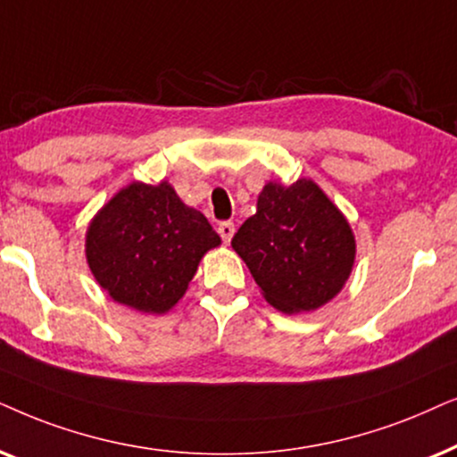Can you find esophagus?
<instances>
[{"instance_id":"1","label":"esophagus","mask_w":457,"mask_h":457,"mask_svg":"<svg viewBox=\"0 0 457 457\" xmlns=\"http://www.w3.org/2000/svg\"><path fill=\"white\" fill-rule=\"evenodd\" d=\"M217 232H219V236H221V240L225 242V245H229V242H232V236L236 232V228H234L232 221H221V223H219Z\"/></svg>"}]
</instances>
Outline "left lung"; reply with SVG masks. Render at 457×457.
Listing matches in <instances>:
<instances>
[{"label": "left lung", "mask_w": 457, "mask_h": 457, "mask_svg": "<svg viewBox=\"0 0 457 457\" xmlns=\"http://www.w3.org/2000/svg\"><path fill=\"white\" fill-rule=\"evenodd\" d=\"M232 248L265 301L288 315L330 303L345 288L357 253L343 211L307 178L290 186L267 181Z\"/></svg>", "instance_id": "8db88e82"}]
</instances>
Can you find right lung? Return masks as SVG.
<instances>
[{
    "instance_id": "obj_1",
    "label": "right lung",
    "mask_w": 457,
    "mask_h": 457,
    "mask_svg": "<svg viewBox=\"0 0 457 457\" xmlns=\"http://www.w3.org/2000/svg\"><path fill=\"white\" fill-rule=\"evenodd\" d=\"M219 245L206 217L169 181H133L89 221L85 259L114 303L162 315L186 295L200 259Z\"/></svg>"
}]
</instances>
